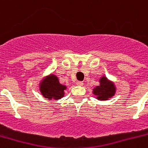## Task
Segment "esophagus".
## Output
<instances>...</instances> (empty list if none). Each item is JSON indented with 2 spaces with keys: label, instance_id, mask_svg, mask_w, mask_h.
Listing matches in <instances>:
<instances>
[{
  "label": "esophagus",
  "instance_id": "obj_1",
  "mask_svg": "<svg viewBox=\"0 0 148 148\" xmlns=\"http://www.w3.org/2000/svg\"><path fill=\"white\" fill-rule=\"evenodd\" d=\"M77 85H79V86H82V85L84 84V82H77Z\"/></svg>",
  "mask_w": 148,
  "mask_h": 148
}]
</instances>
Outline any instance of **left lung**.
<instances>
[{"label":"left lung","mask_w":148,"mask_h":148,"mask_svg":"<svg viewBox=\"0 0 148 148\" xmlns=\"http://www.w3.org/2000/svg\"><path fill=\"white\" fill-rule=\"evenodd\" d=\"M99 85L93 89V94L99 100H108L116 93V87L106 76H102L99 80Z\"/></svg>","instance_id":"left-lung-1"}]
</instances>
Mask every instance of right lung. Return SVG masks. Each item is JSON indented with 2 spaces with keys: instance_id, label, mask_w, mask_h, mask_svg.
I'll return each instance as SVG.
<instances>
[{
  "instance_id": "add662e5",
  "label": "right lung",
  "mask_w": 148,
  "mask_h": 148,
  "mask_svg": "<svg viewBox=\"0 0 148 148\" xmlns=\"http://www.w3.org/2000/svg\"><path fill=\"white\" fill-rule=\"evenodd\" d=\"M66 87L60 83L58 77L50 74L44 77L39 84V90L44 98L49 100L60 99L64 95V90Z\"/></svg>"
}]
</instances>
